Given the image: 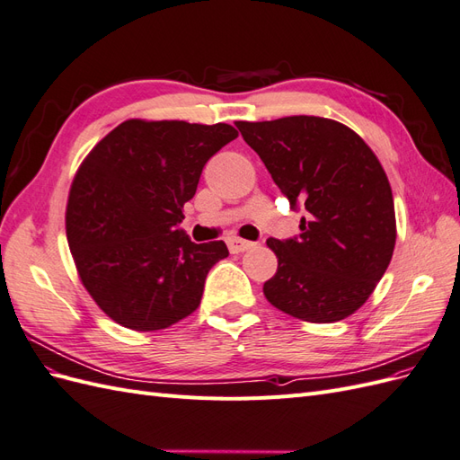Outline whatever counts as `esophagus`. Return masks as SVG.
Masks as SVG:
<instances>
[{"label": "esophagus", "mask_w": 460, "mask_h": 460, "mask_svg": "<svg viewBox=\"0 0 460 460\" xmlns=\"http://www.w3.org/2000/svg\"><path fill=\"white\" fill-rule=\"evenodd\" d=\"M228 243V249L230 253H243L247 252V249L253 247V242H247V240H242V238H235V235H232V238L226 240Z\"/></svg>", "instance_id": "obj_1"}]
</instances>
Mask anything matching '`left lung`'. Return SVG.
Instances as JSON below:
<instances>
[{"label":"left lung","instance_id":"obj_1","mask_svg":"<svg viewBox=\"0 0 460 460\" xmlns=\"http://www.w3.org/2000/svg\"><path fill=\"white\" fill-rule=\"evenodd\" d=\"M274 184L307 211L297 238L267 245L278 270L264 282L276 309L305 323H338L365 305L395 247L392 186L378 157L345 124L323 117L238 120Z\"/></svg>","mask_w":460,"mask_h":460}]
</instances>
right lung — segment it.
Masks as SVG:
<instances>
[{
	"mask_svg": "<svg viewBox=\"0 0 460 460\" xmlns=\"http://www.w3.org/2000/svg\"><path fill=\"white\" fill-rule=\"evenodd\" d=\"M238 137L230 124L124 120L82 161L66 203V240L82 284L109 318L136 332L199 307L225 242L178 230L205 163Z\"/></svg>",
	"mask_w": 460,
	"mask_h": 460,
	"instance_id": "add662e5",
	"label": "right lung"
}]
</instances>
